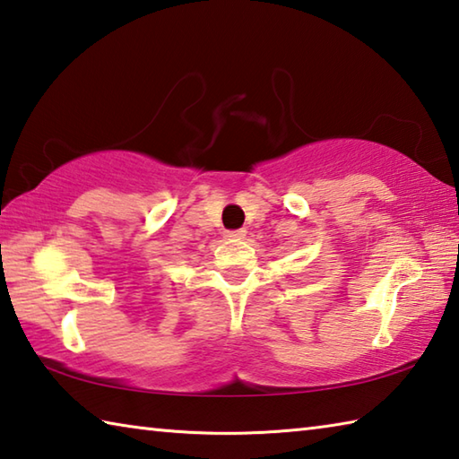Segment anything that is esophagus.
<instances>
[{"label":"esophagus","mask_w":459,"mask_h":459,"mask_svg":"<svg viewBox=\"0 0 459 459\" xmlns=\"http://www.w3.org/2000/svg\"><path fill=\"white\" fill-rule=\"evenodd\" d=\"M227 237H229V238H235V240H240V238H245V237H247V230H243V229H238V230H229V232H227Z\"/></svg>","instance_id":"1"}]
</instances>
